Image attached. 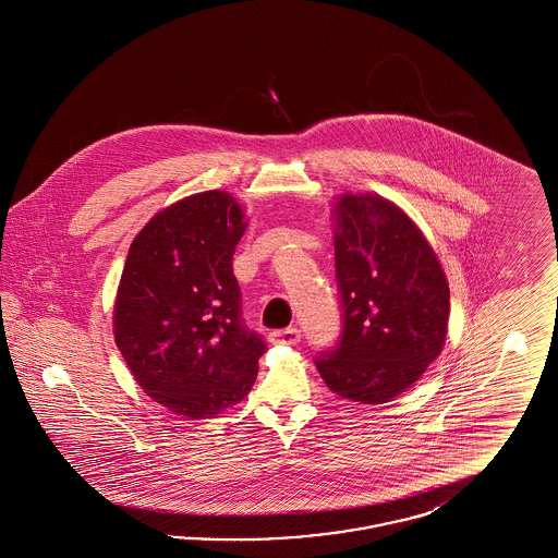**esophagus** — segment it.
I'll list each match as a JSON object with an SVG mask.
<instances>
[{"label": "esophagus", "instance_id": "34e87169", "mask_svg": "<svg viewBox=\"0 0 558 558\" xmlns=\"http://www.w3.org/2000/svg\"><path fill=\"white\" fill-rule=\"evenodd\" d=\"M269 339L276 345H296L301 341V330L296 326H289V328L269 332Z\"/></svg>", "mask_w": 558, "mask_h": 558}]
</instances>
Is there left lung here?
I'll use <instances>...</instances> for the list:
<instances>
[{"instance_id":"left-lung-1","label":"left lung","mask_w":558,"mask_h":558,"mask_svg":"<svg viewBox=\"0 0 558 558\" xmlns=\"http://www.w3.org/2000/svg\"><path fill=\"white\" fill-rule=\"evenodd\" d=\"M335 271L341 337L316 355L341 398L383 403L403 393L441 353L450 289L414 221L380 196L337 203Z\"/></svg>"}]
</instances>
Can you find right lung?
<instances>
[{
	"mask_svg": "<svg viewBox=\"0 0 558 558\" xmlns=\"http://www.w3.org/2000/svg\"><path fill=\"white\" fill-rule=\"evenodd\" d=\"M239 203L201 192L135 236L114 303V341L137 385L175 414L207 418L239 403L266 353L242 318L234 251Z\"/></svg>",
	"mask_w": 558,
	"mask_h": 558,
	"instance_id": "1",
	"label": "right lung"
}]
</instances>
